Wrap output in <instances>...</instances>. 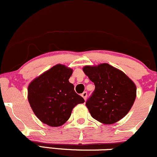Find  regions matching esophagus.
<instances>
[{
  "label": "esophagus",
  "mask_w": 157,
  "mask_h": 157,
  "mask_svg": "<svg viewBox=\"0 0 157 157\" xmlns=\"http://www.w3.org/2000/svg\"><path fill=\"white\" fill-rule=\"evenodd\" d=\"M81 96L82 98H84V100H86V98H87V92H82V94H81Z\"/></svg>",
  "instance_id": "obj_1"
}]
</instances>
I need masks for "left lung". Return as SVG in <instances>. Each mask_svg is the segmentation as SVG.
<instances>
[{
	"mask_svg": "<svg viewBox=\"0 0 157 157\" xmlns=\"http://www.w3.org/2000/svg\"><path fill=\"white\" fill-rule=\"evenodd\" d=\"M82 71L95 86L86 103L92 118L104 124H113L123 118L136 97L133 81L108 63L86 65Z\"/></svg>",
	"mask_w": 157,
	"mask_h": 157,
	"instance_id": "1",
	"label": "left lung"
}]
</instances>
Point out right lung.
Returning <instances> with one entry per match:
<instances>
[{"mask_svg": "<svg viewBox=\"0 0 157 157\" xmlns=\"http://www.w3.org/2000/svg\"><path fill=\"white\" fill-rule=\"evenodd\" d=\"M73 70L57 64L32 80L27 89V98L34 114L51 127L64 124L72 109L84 99L74 90L69 82Z\"/></svg>", "mask_w": 157, "mask_h": 157, "instance_id": "right-lung-1", "label": "right lung"}]
</instances>
